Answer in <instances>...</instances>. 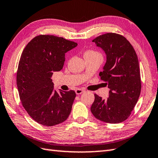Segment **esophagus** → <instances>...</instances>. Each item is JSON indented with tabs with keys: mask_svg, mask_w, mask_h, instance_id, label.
Wrapping results in <instances>:
<instances>
[{
	"mask_svg": "<svg viewBox=\"0 0 158 158\" xmlns=\"http://www.w3.org/2000/svg\"><path fill=\"white\" fill-rule=\"evenodd\" d=\"M84 92H85L84 89H81V88H77V89H76V90H75V92H76V94H77V95L81 94H83Z\"/></svg>",
	"mask_w": 158,
	"mask_h": 158,
	"instance_id": "esophagus-1",
	"label": "esophagus"
}]
</instances>
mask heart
I'll return each instance as SVG.
<instances>
[{"label":"heart","instance_id":"b5f03b06","mask_svg":"<svg viewBox=\"0 0 158 158\" xmlns=\"http://www.w3.org/2000/svg\"><path fill=\"white\" fill-rule=\"evenodd\" d=\"M98 52H96L95 51H93V50H88L85 52L84 56H89V55H94V54H98Z\"/></svg>","mask_w":158,"mask_h":158}]
</instances>
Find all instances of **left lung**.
<instances>
[{
    "label": "left lung",
    "mask_w": 158,
    "mask_h": 158,
    "mask_svg": "<svg viewBox=\"0 0 158 158\" xmlns=\"http://www.w3.org/2000/svg\"><path fill=\"white\" fill-rule=\"evenodd\" d=\"M92 42L101 48L106 56V63L99 75L110 90L107 100L94 94L92 113L104 122H122L130 116L141 89L136 52L124 36L115 33L100 35Z\"/></svg>",
    "instance_id": "8db88e82"
}]
</instances>
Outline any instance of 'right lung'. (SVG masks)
Instances as JSON below:
<instances>
[{
	"mask_svg": "<svg viewBox=\"0 0 158 158\" xmlns=\"http://www.w3.org/2000/svg\"><path fill=\"white\" fill-rule=\"evenodd\" d=\"M77 43L53 35H39L23 49L17 72V86L23 108L35 122L46 126L61 123L71 111L76 94L58 92L52 76L63 68L65 53Z\"/></svg>",
	"mask_w": 158,
	"mask_h": 158,
	"instance_id": "obj_1",
	"label": "right lung"
}]
</instances>
